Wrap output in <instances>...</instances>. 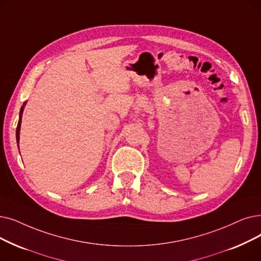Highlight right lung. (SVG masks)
Listing matches in <instances>:
<instances>
[{
  "instance_id": "right-lung-1",
  "label": "right lung",
  "mask_w": 261,
  "mask_h": 261,
  "mask_svg": "<svg viewBox=\"0 0 261 261\" xmlns=\"http://www.w3.org/2000/svg\"><path fill=\"white\" fill-rule=\"evenodd\" d=\"M22 112H23V107L21 108L20 111V119L18 121V126H17V131H16V138H17V142H18V147H19V134H20V124H21V116H22Z\"/></svg>"
}]
</instances>
